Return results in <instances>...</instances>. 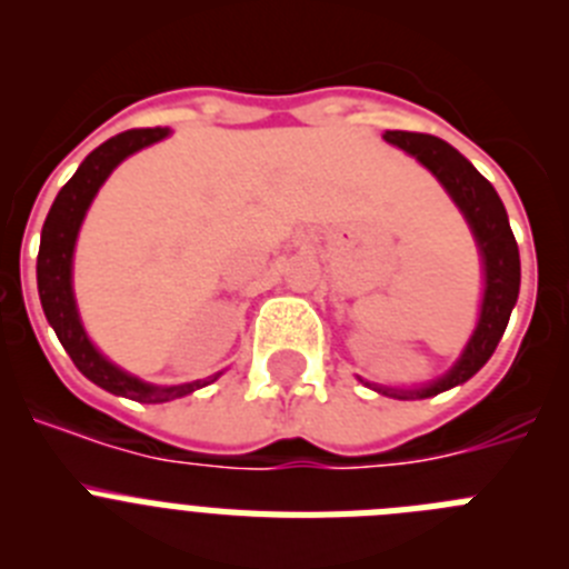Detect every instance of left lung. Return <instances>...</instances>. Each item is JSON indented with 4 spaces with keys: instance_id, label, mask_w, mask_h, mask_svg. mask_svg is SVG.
<instances>
[{
    "instance_id": "8db88e82",
    "label": "left lung",
    "mask_w": 569,
    "mask_h": 569,
    "mask_svg": "<svg viewBox=\"0 0 569 569\" xmlns=\"http://www.w3.org/2000/svg\"><path fill=\"white\" fill-rule=\"evenodd\" d=\"M385 139L416 156L445 184L447 193L453 196V202L459 204V210L470 222L472 236L479 241L481 259H485L487 288L485 301H481L479 328L467 341L465 353L456 361L453 370L441 376L439 381H433V385L421 387V390H387V387H379V393L396 396V399H427V396L450 390V387L479 373L492 356V350L499 347V339L505 336L507 321H510L512 305L519 299V244H516V236H512L510 222H507V210L501 204L499 193L459 150L450 148L445 139H436L430 133H410V130H387Z\"/></svg>"
}]
</instances>
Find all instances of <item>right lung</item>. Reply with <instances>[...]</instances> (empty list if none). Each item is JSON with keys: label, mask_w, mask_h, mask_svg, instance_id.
<instances>
[{"label": "right lung", "mask_w": 569, "mask_h": 569, "mask_svg": "<svg viewBox=\"0 0 569 569\" xmlns=\"http://www.w3.org/2000/svg\"><path fill=\"white\" fill-rule=\"evenodd\" d=\"M168 136V128H136L124 130V133L113 136L104 144H99L93 153L79 164L68 184L59 190L57 202L50 208L48 219L42 228V244H39V259H37V281H39V299H42V310L48 316L50 328L57 330L59 341L73 359V365L88 376L93 385L102 390L124 399L142 401V405H159V401L179 399L188 396L199 387L210 385L222 373L210 376L204 381H190V385H176V387H156L144 385L136 376H128L116 365H110L97 347L90 345L84 336L82 321L77 313V301H73V288H70V261H73V244H77L79 224L84 219V210L90 208L97 190L110 176V170L122 162L124 156L136 153V150L148 148V144L159 142Z\"/></svg>", "instance_id": "right-lung-1"}]
</instances>
